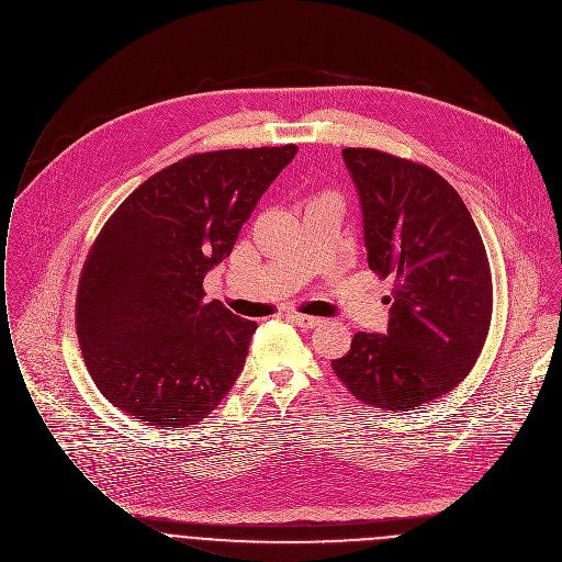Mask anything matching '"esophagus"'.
Returning a JSON list of instances; mask_svg holds the SVG:
<instances>
[{"instance_id": "34e87169", "label": "esophagus", "mask_w": 562, "mask_h": 562, "mask_svg": "<svg viewBox=\"0 0 562 562\" xmlns=\"http://www.w3.org/2000/svg\"><path fill=\"white\" fill-rule=\"evenodd\" d=\"M290 321H292L294 325L303 327V329H314V327H318V325L323 323L321 318H316V316H305V314H292Z\"/></svg>"}]
</instances>
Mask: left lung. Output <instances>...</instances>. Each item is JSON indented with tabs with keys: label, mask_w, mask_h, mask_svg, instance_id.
<instances>
[{
	"label": "left lung",
	"mask_w": 562,
	"mask_h": 562,
	"mask_svg": "<svg viewBox=\"0 0 562 562\" xmlns=\"http://www.w3.org/2000/svg\"><path fill=\"white\" fill-rule=\"evenodd\" d=\"M342 157L360 193L369 268L394 288L387 334H356L331 367L369 405L418 409L482 353L493 314L486 248L458 191L431 168L373 148Z\"/></svg>",
	"instance_id": "left-lung-1"
}]
</instances>
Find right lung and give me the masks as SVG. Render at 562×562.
<instances>
[{
	"label": "right lung",
	"instance_id": "obj_1",
	"mask_svg": "<svg viewBox=\"0 0 562 562\" xmlns=\"http://www.w3.org/2000/svg\"><path fill=\"white\" fill-rule=\"evenodd\" d=\"M296 150L191 155L142 183L102 226L82 266L76 331L109 403L161 429L189 427L233 387L257 323L204 301L202 281Z\"/></svg>",
	"mask_w": 562,
	"mask_h": 562
}]
</instances>
